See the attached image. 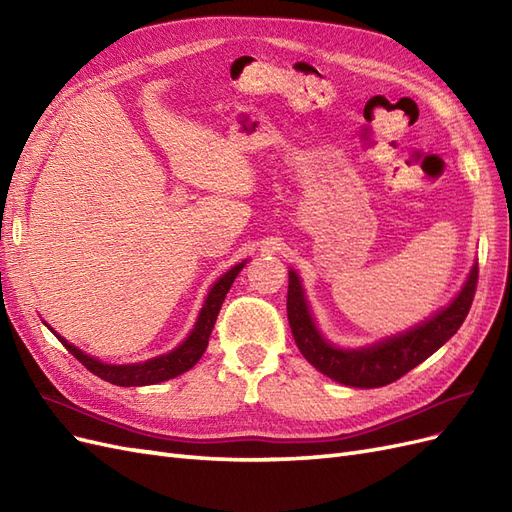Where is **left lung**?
I'll return each instance as SVG.
<instances>
[{"label":"left lung","instance_id":"obj_1","mask_svg":"<svg viewBox=\"0 0 512 512\" xmlns=\"http://www.w3.org/2000/svg\"><path fill=\"white\" fill-rule=\"evenodd\" d=\"M476 284L478 265L472 267L468 282L455 301L427 322L376 346L342 350L324 342L307 309L297 273L288 271V322L301 354L324 376L356 389H378L406 376L457 333L472 307Z\"/></svg>","mask_w":512,"mask_h":512}]
</instances>
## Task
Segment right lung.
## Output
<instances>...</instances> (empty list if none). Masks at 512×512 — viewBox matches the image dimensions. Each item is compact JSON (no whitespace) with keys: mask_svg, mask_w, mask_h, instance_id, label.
<instances>
[{"mask_svg":"<svg viewBox=\"0 0 512 512\" xmlns=\"http://www.w3.org/2000/svg\"><path fill=\"white\" fill-rule=\"evenodd\" d=\"M243 267H245V262H239L237 267H232L228 273H224L220 277L218 282L213 284L203 309H200L198 322H196L194 331L190 333V337L185 339V342L179 348H175L173 352L156 356V359H151V361L134 363V365H106V363H100L98 359H94V356L83 354L79 348L68 344L66 339L59 337L55 331L53 333L59 337V342L66 346V350L74 356L76 361H81L91 371V374L106 380V382L117 384V386H145V384H158V382L170 380V378L183 374V371L192 369L198 363L200 356H203V352L207 350L213 324H215V320H218V314H220V307L226 299L232 282H235V277L239 275V271Z\"/></svg>","mask_w":512,"mask_h":512,"instance_id":"1","label":"right lung"}]
</instances>
